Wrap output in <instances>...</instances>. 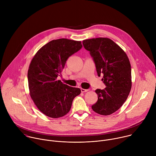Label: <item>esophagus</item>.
Wrapping results in <instances>:
<instances>
[{"mask_svg": "<svg viewBox=\"0 0 156 156\" xmlns=\"http://www.w3.org/2000/svg\"><path fill=\"white\" fill-rule=\"evenodd\" d=\"M89 90H85V89H83V88H81V93H85V92H87Z\"/></svg>", "mask_w": 156, "mask_h": 156, "instance_id": "34e87169", "label": "esophagus"}]
</instances>
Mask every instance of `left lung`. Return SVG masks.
<instances>
[{"label": "left lung", "mask_w": 156, "mask_h": 156, "mask_svg": "<svg viewBox=\"0 0 156 156\" xmlns=\"http://www.w3.org/2000/svg\"><path fill=\"white\" fill-rule=\"evenodd\" d=\"M83 46L95 63L98 75L103 76L105 87L95 92L98 99L92 105L95 112L108 115L119 110L126 100L131 88V69L126 53L112 40L99 37L86 39Z\"/></svg>", "instance_id": "1"}]
</instances>
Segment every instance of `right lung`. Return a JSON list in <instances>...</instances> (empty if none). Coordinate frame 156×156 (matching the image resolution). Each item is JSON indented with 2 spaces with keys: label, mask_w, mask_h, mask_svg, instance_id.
<instances>
[{
  "label": "right lung",
  "mask_w": 156,
  "mask_h": 156,
  "mask_svg": "<svg viewBox=\"0 0 156 156\" xmlns=\"http://www.w3.org/2000/svg\"><path fill=\"white\" fill-rule=\"evenodd\" d=\"M81 41L52 40L42 47L32 59L28 72L30 96L38 109L48 117L59 118L67 114L74 98L81 93L57 80L69 57L82 48Z\"/></svg>",
  "instance_id": "obj_1"
}]
</instances>
